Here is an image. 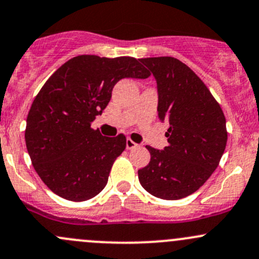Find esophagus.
<instances>
[{
	"instance_id": "1",
	"label": "esophagus",
	"mask_w": 259,
	"mask_h": 259,
	"mask_svg": "<svg viewBox=\"0 0 259 259\" xmlns=\"http://www.w3.org/2000/svg\"><path fill=\"white\" fill-rule=\"evenodd\" d=\"M137 146H138V144L134 143V141H133L132 139H130V138L126 139V149H127V150H130V149L137 148Z\"/></svg>"
}]
</instances>
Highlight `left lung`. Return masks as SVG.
<instances>
[{
  "mask_svg": "<svg viewBox=\"0 0 259 259\" xmlns=\"http://www.w3.org/2000/svg\"><path fill=\"white\" fill-rule=\"evenodd\" d=\"M157 83V113L168 122L164 150L146 146L149 165L138 171L155 197L180 200L197 191L220 164L227 144L226 118L202 80L174 57L141 58Z\"/></svg>",
  "mask_w": 259,
  "mask_h": 259,
  "instance_id": "8db88e82",
  "label": "left lung"
}]
</instances>
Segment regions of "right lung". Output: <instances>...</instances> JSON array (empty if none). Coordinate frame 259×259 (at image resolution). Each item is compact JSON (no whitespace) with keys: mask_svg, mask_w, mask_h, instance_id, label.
I'll return each mask as SVG.
<instances>
[{"mask_svg":"<svg viewBox=\"0 0 259 259\" xmlns=\"http://www.w3.org/2000/svg\"><path fill=\"white\" fill-rule=\"evenodd\" d=\"M150 77L133 57L78 56L59 67L34 98L27 115L26 146L42 181L65 200L94 197L108 182L126 138L91 127L122 78Z\"/></svg>","mask_w":259,"mask_h":259,"instance_id":"1","label":"right lung"}]
</instances>
